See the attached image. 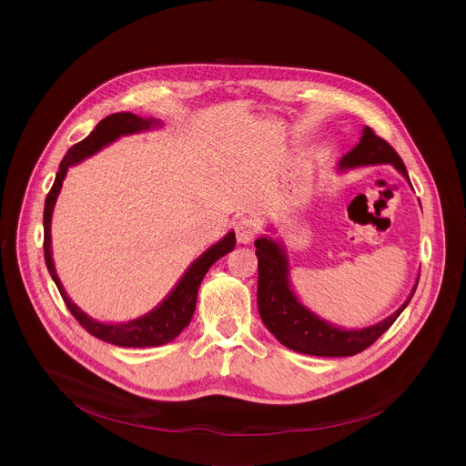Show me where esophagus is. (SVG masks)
<instances>
[{"mask_svg":"<svg viewBox=\"0 0 466 466\" xmlns=\"http://www.w3.org/2000/svg\"><path fill=\"white\" fill-rule=\"evenodd\" d=\"M258 223L250 218H241L236 221L234 225V232H236V239L238 243H250L256 236H258Z\"/></svg>","mask_w":466,"mask_h":466,"instance_id":"34e87169","label":"esophagus"}]
</instances>
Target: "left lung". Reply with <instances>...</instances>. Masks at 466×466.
Listing matches in <instances>:
<instances>
[{
  "instance_id": "1",
  "label": "left lung",
  "mask_w": 466,
  "mask_h": 466,
  "mask_svg": "<svg viewBox=\"0 0 466 466\" xmlns=\"http://www.w3.org/2000/svg\"><path fill=\"white\" fill-rule=\"evenodd\" d=\"M376 164H392L410 180L400 155L392 149L389 142L378 137L370 127H365L360 144L341 158L339 167L349 169ZM254 245L258 256L259 317L284 347L300 354L343 358L363 352L404 311L419 284H415L410 299L402 304V308H398L390 317L383 319L381 322L361 329H339L315 317L297 300L288 282V261L282 248L275 241L259 238L254 241Z\"/></svg>"
}]
</instances>
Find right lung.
<instances>
[{
  "instance_id": "1",
  "label": "right lung",
  "mask_w": 466,
  "mask_h": 466,
  "mask_svg": "<svg viewBox=\"0 0 466 466\" xmlns=\"http://www.w3.org/2000/svg\"><path fill=\"white\" fill-rule=\"evenodd\" d=\"M157 123L158 121L153 117H140V116L130 114V112H117V114H110L105 119H101L97 123V127L83 142L76 144L74 147H70L68 153H66V157L62 158V162L58 166V173L55 177V182L46 197V205H44V258H46L47 271H49L53 282L56 284L62 300L66 302V306H68L72 315L79 320V324L88 331V334H92L94 338H97L101 341L117 345V347L140 349V347H158V345L173 341L180 334V331L189 324L193 309H195V302H197L198 286H201L205 275L212 268V263L218 261L221 256L228 254L236 247V236H234V232H230L218 245L210 247L201 258L193 261V265L180 279V282L171 291V295L157 309H153L149 315H146L142 319L130 320V322H121V324L119 322L117 324L97 322V320L90 319L86 313H83L70 300V297L66 295L58 277L55 273V265L51 259V232H49L53 207L56 201V195L60 191L62 180L66 177V171H68V167L72 164L94 155L96 151H99L106 144L114 142L121 135H130V132L149 128Z\"/></svg>"
}]
</instances>
